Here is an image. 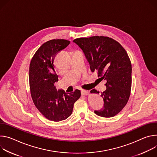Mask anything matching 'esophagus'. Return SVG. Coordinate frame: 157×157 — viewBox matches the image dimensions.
<instances>
[{"instance_id": "obj_1", "label": "esophagus", "mask_w": 157, "mask_h": 157, "mask_svg": "<svg viewBox=\"0 0 157 157\" xmlns=\"http://www.w3.org/2000/svg\"><path fill=\"white\" fill-rule=\"evenodd\" d=\"M81 94L82 95H88L89 94V92L87 90H81Z\"/></svg>"}]
</instances>
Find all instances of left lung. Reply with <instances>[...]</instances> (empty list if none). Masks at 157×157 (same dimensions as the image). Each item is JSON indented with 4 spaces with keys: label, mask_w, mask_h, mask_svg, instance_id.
<instances>
[{
    "label": "left lung",
    "mask_w": 157,
    "mask_h": 157,
    "mask_svg": "<svg viewBox=\"0 0 157 157\" xmlns=\"http://www.w3.org/2000/svg\"><path fill=\"white\" fill-rule=\"evenodd\" d=\"M74 42L82 49L91 71H97L101 80L107 81V89L101 93L103 107L95 113L107 118L115 116L126 105L131 92L132 64L126 50L119 42L105 36L81 37ZM90 92L99 93L95 89Z\"/></svg>",
    "instance_id": "1"
}]
</instances>
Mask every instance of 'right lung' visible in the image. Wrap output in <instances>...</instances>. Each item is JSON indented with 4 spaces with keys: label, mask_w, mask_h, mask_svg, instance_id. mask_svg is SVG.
Listing matches in <instances>:
<instances>
[{
    "label": "right lung",
    "mask_w": 157,
    "mask_h": 157,
    "mask_svg": "<svg viewBox=\"0 0 157 157\" xmlns=\"http://www.w3.org/2000/svg\"><path fill=\"white\" fill-rule=\"evenodd\" d=\"M69 44L65 39L45 42L33 55L29 67L30 90L34 105L47 119L54 121L71 116L81 95L79 90L67 94L62 90L57 91L54 86L58 81L55 57Z\"/></svg>",
    "instance_id": "obj_1"
}]
</instances>
